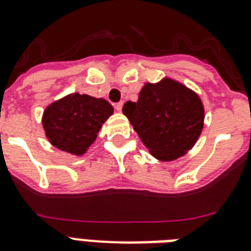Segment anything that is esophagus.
Listing matches in <instances>:
<instances>
[{
  "instance_id": "esophagus-1",
  "label": "esophagus",
  "mask_w": 251,
  "mask_h": 251,
  "mask_svg": "<svg viewBox=\"0 0 251 251\" xmlns=\"http://www.w3.org/2000/svg\"><path fill=\"white\" fill-rule=\"evenodd\" d=\"M122 106H124V103H122V102L116 103V104H115V108H116V111H119V112H121V111H122Z\"/></svg>"
}]
</instances>
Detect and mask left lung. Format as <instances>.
<instances>
[{"instance_id": "8db88e82", "label": "left lung", "mask_w": 251, "mask_h": 251, "mask_svg": "<svg viewBox=\"0 0 251 251\" xmlns=\"http://www.w3.org/2000/svg\"><path fill=\"white\" fill-rule=\"evenodd\" d=\"M122 112L151 154L163 162L186 154L204 126L201 97L170 77L158 83H145L138 100L126 102Z\"/></svg>"}]
</instances>
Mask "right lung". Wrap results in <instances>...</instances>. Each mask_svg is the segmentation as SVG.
<instances>
[{
	"instance_id": "obj_1",
	"label": "right lung",
	"mask_w": 251,
	"mask_h": 251,
	"mask_svg": "<svg viewBox=\"0 0 251 251\" xmlns=\"http://www.w3.org/2000/svg\"><path fill=\"white\" fill-rule=\"evenodd\" d=\"M113 107L103 98L71 93L46 107L42 125L48 142L70 154H85Z\"/></svg>"
}]
</instances>
